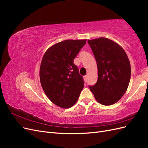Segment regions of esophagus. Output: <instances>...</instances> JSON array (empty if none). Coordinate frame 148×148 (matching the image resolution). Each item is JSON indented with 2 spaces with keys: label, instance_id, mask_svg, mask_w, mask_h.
Listing matches in <instances>:
<instances>
[{
  "label": "esophagus",
  "instance_id": "1",
  "mask_svg": "<svg viewBox=\"0 0 148 148\" xmlns=\"http://www.w3.org/2000/svg\"><path fill=\"white\" fill-rule=\"evenodd\" d=\"M84 79L85 82L87 81V79H88V75H85V76H84Z\"/></svg>",
  "mask_w": 148,
  "mask_h": 148
}]
</instances>
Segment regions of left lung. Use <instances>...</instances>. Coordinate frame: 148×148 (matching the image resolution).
<instances>
[{"label":"left lung","instance_id":"8db88e82","mask_svg":"<svg viewBox=\"0 0 148 148\" xmlns=\"http://www.w3.org/2000/svg\"><path fill=\"white\" fill-rule=\"evenodd\" d=\"M96 60V83L89 86L96 101L104 106L115 104L126 92L131 77V66L123 49L106 38L88 40Z\"/></svg>","mask_w":148,"mask_h":148}]
</instances>
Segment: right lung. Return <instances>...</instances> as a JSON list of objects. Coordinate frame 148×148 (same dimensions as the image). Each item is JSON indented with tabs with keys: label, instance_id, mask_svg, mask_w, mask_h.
<instances>
[{
	"label": "right lung",
	"instance_id": "1",
	"mask_svg": "<svg viewBox=\"0 0 148 148\" xmlns=\"http://www.w3.org/2000/svg\"><path fill=\"white\" fill-rule=\"evenodd\" d=\"M86 39H69L49 47L40 66V82L44 92L53 104L62 108H70L77 102L84 87L73 60Z\"/></svg>",
	"mask_w": 148,
	"mask_h": 148
}]
</instances>
